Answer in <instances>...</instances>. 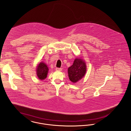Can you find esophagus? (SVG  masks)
Instances as JSON below:
<instances>
[{
    "label": "esophagus",
    "mask_w": 131,
    "mask_h": 131,
    "mask_svg": "<svg viewBox=\"0 0 131 131\" xmlns=\"http://www.w3.org/2000/svg\"><path fill=\"white\" fill-rule=\"evenodd\" d=\"M56 71H62V68H56Z\"/></svg>",
    "instance_id": "1"
}]
</instances>
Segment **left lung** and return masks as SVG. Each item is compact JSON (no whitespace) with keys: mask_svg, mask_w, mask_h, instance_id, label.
I'll return each mask as SVG.
<instances>
[{"mask_svg":"<svg viewBox=\"0 0 131 131\" xmlns=\"http://www.w3.org/2000/svg\"><path fill=\"white\" fill-rule=\"evenodd\" d=\"M86 65L85 60L81 58H76L73 65L68 69L69 80L73 83H76L85 76Z\"/></svg>","mask_w":131,"mask_h":131,"instance_id":"1","label":"left lung"}]
</instances>
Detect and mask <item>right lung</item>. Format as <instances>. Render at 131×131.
I'll return each instance as SVG.
<instances>
[{"label":"right lung","instance_id":"1","mask_svg":"<svg viewBox=\"0 0 131 131\" xmlns=\"http://www.w3.org/2000/svg\"><path fill=\"white\" fill-rule=\"evenodd\" d=\"M48 67L43 62H40L37 66L36 72L39 79L43 80L46 79L48 72Z\"/></svg>","mask_w":131,"mask_h":131}]
</instances>
